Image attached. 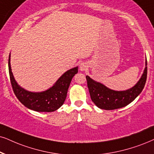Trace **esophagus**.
<instances>
[{"mask_svg":"<svg viewBox=\"0 0 154 154\" xmlns=\"http://www.w3.org/2000/svg\"><path fill=\"white\" fill-rule=\"evenodd\" d=\"M87 68H88V64L85 63V62H82V63H81L80 65H79V69H80V71L82 72L86 71Z\"/></svg>","mask_w":154,"mask_h":154,"instance_id":"esophagus-1","label":"esophagus"}]
</instances>
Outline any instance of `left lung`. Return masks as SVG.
<instances>
[{"mask_svg": "<svg viewBox=\"0 0 154 154\" xmlns=\"http://www.w3.org/2000/svg\"><path fill=\"white\" fill-rule=\"evenodd\" d=\"M141 78L131 88L124 91H116L108 88L103 84L86 76L87 87L91 101L97 107L105 110H113L124 107L133 102L143 90L147 77V62Z\"/></svg>", "mask_w": 154, "mask_h": 154, "instance_id": "1", "label": "left lung"}]
</instances>
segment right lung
<instances>
[{
  "mask_svg": "<svg viewBox=\"0 0 154 154\" xmlns=\"http://www.w3.org/2000/svg\"><path fill=\"white\" fill-rule=\"evenodd\" d=\"M8 69L13 91L18 100L27 108L40 112H54L64 104L72 79L78 72V67L72 68L65 72L49 89L35 92L23 88L15 81L11 69V54H9Z\"/></svg>",
  "mask_w": 154,
  "mask_h": 154,
  "instance_id": "1",
  "label": "right lung"
}]
</instances>
